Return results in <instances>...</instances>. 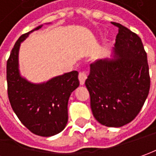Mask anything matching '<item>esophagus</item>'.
Segmentation results:
<instances>
[{
    "label": "esophagus",
    "mask_w": 156,
    "mask_h": 156,
    "mask_svg": "<svg viewBox=\"0 0 156 156\" xmlns=\"http://www.w3.org/2000/svg\"><path fill=\"white\" fill-rule=\"evenodd\" d=\"M87 72H80L79 74H78V79H79V82H80V84L83 85L84 82H85V79L87 78Z\"/></svg>",
    "instance_id": "esophagus-1"
}]
</instances>
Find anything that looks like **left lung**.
Returning <instances> with one entry per match:
<instances>
[{"label": "left lung", "instance_id": "8db88e82", "mask_svg": "<svg viewBox=\"0 0 156 156\" xmlns=\"http://www.w3.org/2000/svg\"><path fill=\"white\" fill-rule=\"evenodd\" d=\"M113 25L119 28L114 58L92 63L85 85L96 120L105 126L120 127L139 114L149 95L150 77L141 38L119 23Z\"/></svg>", "mask_w": 156, "mask_h": 156}]
</instances>
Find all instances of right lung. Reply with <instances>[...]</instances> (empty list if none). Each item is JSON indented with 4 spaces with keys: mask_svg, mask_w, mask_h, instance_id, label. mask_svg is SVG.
<instances>
[{
    "mask_svg": "<svg viewBox=\"0 0 156 156\" xmlns=\"http://www.w3.org/2000/svg\"><path fill=\"white\" fill-rule=\"evenodd\" d=\"M42 26L23 34L12 48L7 62V95L12 108L27 129L38 136H50L60 133L66 126L68 100L79 85V81L77 71L39 84L28 82L20 76V43Z\"/></svg>",
    "mask_w": 156,
    "mask_h": 156,
    "instance_id": "add662e5",
    "label": "right lung"
}]
</instances>
